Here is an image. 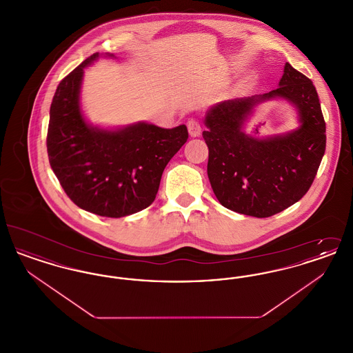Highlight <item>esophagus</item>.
Returning <instances> with one entry per match:
<instances>
[{
  "instance_id": "1",
  "label": "esophagus",
  "mask_w": 353,
  "mask_h": 353,
  "mask_svg": "<svg viewBox=\"0 0 353 353\" xmlns=\"http://www.w3.org/2000/svg\"><path fill=\"white\" fill-rule=\"evenodd\" d=\"M186 125H188L189 134H190L192 137H197V136H200V134H201V125H200V123H199L197 120H194V119H189V120H188V123H186Z\"/></svg>"
}]
</instances>
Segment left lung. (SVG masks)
<instances>
[{
	"label": "left lung",
	"mask_w": 353,
	"mask_h": 353,
	"mask_svg": "<svg viewBox=\"0 0 353 353\" xmlns=\"http://www.w3.org/2000/svg\"><path fill=\"white\" fill-rule=\"evenodd\" d=\"M279 96L294 102L301 127L285 137L259 141L241 132L258 101ZM208 176L222 206L252 217H271L308 192L325 152V121L316 88L285 63L279 87L263 95L223 101L205 119Z\"/></svg>",
	"instance_id": "1"
}]
</instances>
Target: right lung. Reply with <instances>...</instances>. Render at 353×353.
I'll return each mask as SVG.
<instances>
[{
    "label": "right lung",
    "mask_w": 353,
    "mask_h": 353,
    "mask_svg": "<svg viewBox=\"0 0 353 353\" xmlns=\"http://www.w3.org/2000/svg\"><path fill=\"white\" fill-rule=\"evenodd\" d=\"M92 54L58 84L51 101L48 154L68 199L101 217L120 219L154 201L169 160L188 140V130L139 123L120 131L90 127L81 114L83 68Z\"/></svg>",
    "instance_id": "add662e5"
}]
</instances>
